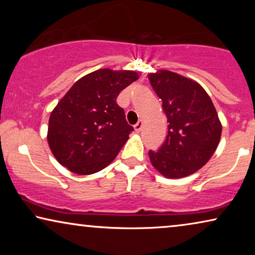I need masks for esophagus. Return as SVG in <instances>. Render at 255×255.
I'll return each instance as SVG.
<instances>
[{
  "label": "esophagus",
  "mask_w": 255,
  "mask_h": 255,
  "mask_svg": "<svg viewBox=\"0 0 255 255\" xmlns=\"http://www.w3.org/2000/svg\"><path fill=\"white\" fill-rule=\"evenodd\" d=\"M142 125H144V122H142L141 120L140 121H138V123L134 125V130L137 131V132H139L142 128Z\"/></svg>",
  "instance_id": "34e87169"
}]
</instances>
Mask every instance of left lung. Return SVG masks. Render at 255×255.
Segmentation results:
<instances>
[{
    "label": "left lung",
    "instance_id": "obj_1",
    "mask_svg": "<svg viewBox=\"0 0 255 255\" xmlns=\"http://www.w3.org/2000/svg\"><path fill=\"white\" fill-rule=\"evenodd\" d=\"M162 101L168 133L156 151H149L152 165L169 179L190 175L211 158L221 140L222 124L207 92L193 80L169 71L148 75Z\"/></svg>",
    "mask_w": 255,
    "mask_h": 255
}]
</instances>
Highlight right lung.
<instances>
[{"mask_svg": "<svg viewBox=\"0 0 255 255\" xmlns=\"http://www.w3.org/2000/svg\"><path fill=\"white\" fill-rule=\"evenodd\" d=\"M139 78L132 71L99 69L76 81L52 111L47 141L59 163L87 175L116 158L133 128L117 96Z\"/></svg>", "mask_w": 255, "mask_h": 255, "instance_id": "right-lung-1", "label": "right lung"}]
</instances>
